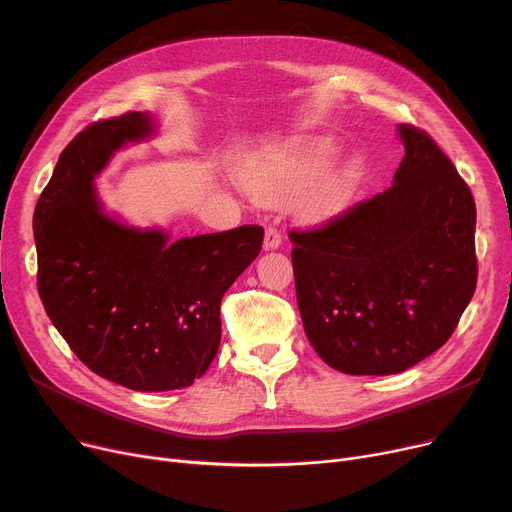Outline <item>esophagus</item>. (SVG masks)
Listing matches in <instances>:
<instances>
[{
  "mask_svg": "<svg viewBox=\"0 0 512 512\" xmlns=\"http://www.w3.org/2000/svg\"><path fill=\"white\" fill-rule=\"evenodd\" d=\"M282 245V234L276 226H267L265 228V238H263V247L265 251H274Z\"/></svg>",
  "mask_w": 512,
  "mask_h": 512,
  "instance_id": "obj_1",
  "label": "esophagus"
}]
</instances>
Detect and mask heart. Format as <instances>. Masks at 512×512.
<instances>
[{
    "label": "heart",
    "mask_w": 512,
    "mask_h": 512,
    "mask_svg": "<svg viewBox=\"0 0 512 512\" xmlns=\"http://www.w3.org/2000/svg\"><path fill=\"white\" fill-rule=\"evenodd\" d=\"M336 157L330 143L282 145L265 149L242 164L240 184L261 201H282L303 191L324 174ZM357 168H344L321 178L305 199L309 215H330L338 211L353 193Z\"/></svg>",
    "instance_id": "1"
}]
</instances>
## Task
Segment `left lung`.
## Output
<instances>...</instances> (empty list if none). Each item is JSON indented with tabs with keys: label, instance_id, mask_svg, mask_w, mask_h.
Wrapping results in <instances>:
<instances>
[{
	"label": "left lung",
	"instance_id": "8db88e82",
	"mask_svg": "<svg viewBox=\"0 0 512 512\" xmlns=\"http://www.w3.org/2000/svg\"><path fill=\"white\" fill-rule=\"evenodd\" d=\"M398 134L405 157L390 188L288 232L305 334L351 375L400 373L436 353L477 284L471 188L425 130Z\"/></svg>",
	"mask_w": 512,
	"mask_h": 512
}]
</instances>
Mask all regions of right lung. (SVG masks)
Returning a JSON list of instances; mask_svg holds the SVG:
<instances>
[{
    "mask_svg": "<svg viewBox=\"0 0 512 512\" xmlns=\"http://www.w3.org/2000/svg\"><path fill=\"white\" fill-rule=\"evenodd\" d=\"M149 114L80 130L33 215L37 288L62 338L93 373L139 392L191 386L220 348V303L261 251L263 228L170 240L105 215L93 180L126 143L151 137Z\"/></svg>",
    "mask_w": 512,
    "mask_h": 512,
    "instance_id": "right-lung-1",
    "label": "right lung"
}]
</instances>
